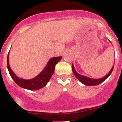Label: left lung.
Masks as SVG:
<instances>
[{"label":"left lung","mask_w":122,"mask_h":122,"mask_svg":"<svg viewBox=\"0 0 122 122\" xmlns=\"http://www.w3.org/2000/svg\"><path fill=\"white\" fill-rule=\"evenodd\" d=\"M113 67H114V65H113L112 68L111 69V70L110 71L109 73H108L107 75H105V76L104 77H103V78H99V79H93V78H88V77H85V76H83V75H80V74H78V73L75 71V68H74V67H73V65H72V71H73L75 76L77 77V79H78L80 82L83 83L84 85H87V86H92V85H99L100 83H101L102 82H103L104 80H106L107 78L109 77V75L111 74L112 71H113Z\"/></svg>","instance_id":"obj_1"}]
</instances>
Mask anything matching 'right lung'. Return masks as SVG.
<instances>
[{
    "instance_id": "1",
    "label": "right lung",
    "mask_w": 122,
    "mask_h": 122,
    "mask_svg": "<svg viewBox=\"0 0 122 122\" xmlns=\"http://www.w3.org/2000/svg\"><path fill=\"white\" fill-rule=\"evenodd\" d=\"M61 59H62L61 56L53 57L52 59H50L42 72L37 75V77L30 80H24L16 76L15 74L11 70L10 67L9 66V54L7 56V64L8 70H9L11 77L13 78L14 81L19 86H21L22 88L28 89V90H36L43 88L44 86L47 85V83L49 82V80L54 73L55 65L61 60Z\"/></svg>"
}]
</instances>
